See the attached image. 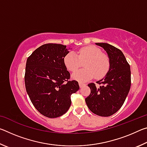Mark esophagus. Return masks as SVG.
Instances as JSON below:
<instances>
[{"label": "esophagus", "mask_w": 147, "mask_h": 147, "mask_svg": "<svg viewBox=\"0 0 147 147\" xmlns=\"http://www.w3.org/2000/svg\"><path fill=\"white\" fill-rule=\"evenodd\" d=\"M86 86V84H84V83H83V82H79V86H80V88H83V87H84V86Z\"/></svg>", "instance_id": "34e87169"}]
</instances>
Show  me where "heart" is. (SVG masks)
<instances>
[{
  "label": "heart",
  "mask_w": 147,
  "mask_h": 147,
  "mask_svg": "<svg viewBox=\"0 0 147 147\" xmlns=\"http://www.w3.org/2000/svg\"><path fill=\"white\" fill-rule=\"evenodd\" d=\"M84 63V69L74 73L72 77L81 82L95 77L100 79L106 75L110 67V61L106 54L95 46L83 47L76 52H70L64 57V64L69 71L74 72Z\"/></svg>",
  "instance_id": "b5f03b06"
}]
</instances>
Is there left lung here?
<instances>
[{
    "mask_svg": "<svg viewBox=\"0 0 147 147\" xmlns=\"http://www.w3.org/2000/svg\"><path fill=\"white\" fill-rule=\"evenodd\" d=\"M108 54L110 67L106 75L96 82V88L91 83V93L86 98L89 109L96 115L109 117L115 113L125 101L131 86L130 65L121 50L106 43H96Z\"/></svg>",
    "mask_w": 147,
    "mask_h": 147,
    "instance_id": "obj_1",
    "label": "left lung"
}]
</instances>
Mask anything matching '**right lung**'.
Segmentation results:
<instances>
[{
    "mask_svg": "<svg viewBox=\"0 0 147 147\" xmlns=\"http://www.w3.org/2000/svg\"><path fill=\"white\" fill-rule=\"evenodd\" d=\"M69 53L66 45L45 44L27 59L26 92L36 109L47 117L56 118L65 113L71 106V95L80 88L78 82L68 80L70 73L64 57Z\"/></svg>",
    "mask_w": 147,
    "mask_h": 147,
    "instance_id": "obj_1",
    "label": "right lung"
}]
</instances>
